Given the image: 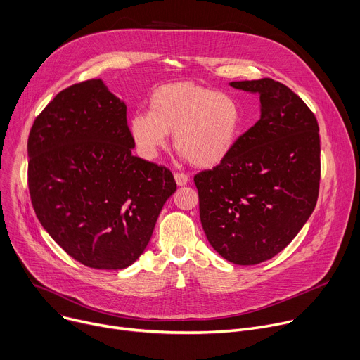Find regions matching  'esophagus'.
Listing matches in <instances>:
<instances>
[{
    "instance_id": "34e87169",
    "label": "esophagus",
    "mask_w": 360,
    "mask_h": 360,
    "mask_svg": "<svg viewBox=\"0 0 360 360\" xmlns=\"http://www.w3.org/2000/svg\"><path fill=\"white\" fill-rule=\"evenodd\" d=\"M174 180L177 186H186L188 183V177L184 173H174Z\"/></svg>"
}]
</instances>
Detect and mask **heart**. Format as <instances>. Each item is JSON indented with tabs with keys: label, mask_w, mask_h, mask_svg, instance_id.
<instances>
[{
	"label": "heart",
	"mask_w": 360,
	"mask_h": 360,
	"mask_svg": "<svg viewBox=\"0 0 360 360\" xmlns=\"http://www.w3.org/2000/svg\"><path fill=\"white\" fill-rule=\"evenodd\" d=\"M239 129L240 105L235 96L190 82L158 88L148 112L129 120V134L144 158H155L174 132V147L202 169L216 167L231 155Z\"/></svg>",
	"instance_id": "obj_1"
}]
</instances>
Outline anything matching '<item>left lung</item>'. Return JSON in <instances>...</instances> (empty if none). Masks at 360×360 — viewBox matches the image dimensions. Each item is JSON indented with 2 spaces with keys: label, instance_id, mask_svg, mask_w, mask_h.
Here are the masks:
<instances>
[{
  "label": "left lung",
  "instance_id": "8db88e82",
  "mask_svg": "<svg viewBox=\"0 0 360 360\" xmlns=\"http://www.w3.org/2000/svg\"><path fill=\"white\" fill-rule=\"evenodd\" d=\"M229 85L259 95V121L224 162L196 174L195 184L213 250L236 265H255L281 252L316 207L319 124L302 99L274 79Z\"/></svg>",
  "mask_w": 360,
  "mask_h": 360
}]
</instances>
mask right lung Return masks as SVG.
<instances>
[{"label": "right lung", "instance_id": "1", "mask_svg": "<svg viewBox=\"0 0 360 360\" xmlns=\"http://www.w3.org/2000/svg\"><path fill=\"white\" fill-rule=\"evenodd\" d=\"M127 105L101 79L59 92L27 143L37 219L72 258L124 269L141 257L176 191L172 172L132 155Z\"/></svg>", "mask_w": 360, "mask_h": 360}]
</instances>
